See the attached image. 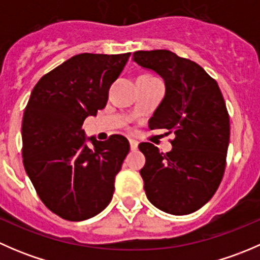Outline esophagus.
<instances>
[{
	"label": "esophagus",
	"instance_id": "34e87169",
	"mask_svg": "<svg viewBox=\"0 0 260 260\" xmlns=\"http://www.w3.org/2000/svg\"><path fill=\"white\" fill-rule=\"evenodd\" d=\"M129 146H131V149H132V151H136V149L138 148V141L129 140Z\"/></svg>",
	"mask_w": 260,
	"mask_h": 260
}]
</instances>
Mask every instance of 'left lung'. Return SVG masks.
<instances>
[{
  "label": "left lung",
  "instance_id": "obj_1",
  "mask_svg": "<svg viewBox=\"0 0 260 260\" xmlns=\"http://www.w3.org/2000/svg\"><path fill=\"white\" fill-rule=\"evenodd\" d=\"M133 62L162 78L165 96L149 127L174 132L172 149L142 142L141 170L147 199L159 210L187 215L203 208L221 182L230 138L219 85L200 65L169 50L133 52Z\"/></svg>",
  "mask_w": 260,
  "mask_h": 260
}]
</instances>
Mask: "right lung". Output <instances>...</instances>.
<instances>
[{"label": "right lung", "instance_id": "1", "mask_svg": "<svg viewBox=\"0 0 260 260\" xmlns=\"http://www.w3.org/2000/svg\"><path fill=\"white\" fill-rule=\"evenodd\" d=\"M129 55H75L31 91L22 119L23 166L46 208L65 220L90 219L112 200L129 143L119 135L104 142L86 137L81 127L106 107Z\"/></svg>", "mask_w": 260, "mask_h": 260}]
</instances>
